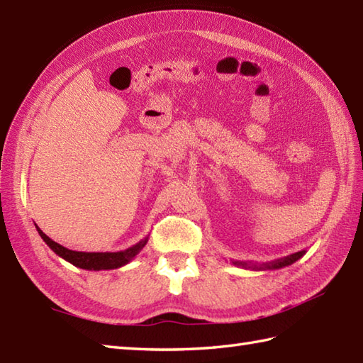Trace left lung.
I'll use <instances>...</instances> for the list:
<instances>
[{
	"label": "left lung",
	"instance_id": "obj_1",
	"mask_svg": "<svg viewBox=\"0 0 363 363\" xmlns=\"http://www.w3.org/2000/svg\"><path fill=\"white\" fill-rule=\"evenodd\" d=\"M304 254H306V250L293 252L290 256H285L281 259H274L272 262H265V264H251V262H242V260H233V264L235 267H240L245 269H254V272H268V269H279V268L295 264V262L303 257Z\"/></svg>",
	"mask_w": 363,
	"mask_h": 363
}]
</instances>
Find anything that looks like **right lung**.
Masks as SVG:
<instances>
[{"label": "right lung", "mask_w": 363, "mask_h": 363, "mask_svg": "<svg viewBox=\"0 0 363 363\" xmlns=\"http://www.w3.org/2000/svg\"><path fill=\"white\" fill-rule=\"evenodd\" d=\"M37 228V233L43 238V242L50 246V248L57 254L59 257L64 260L70 262L72 265L82 268V269H94V272H99V269H115L120 267H125L129 264L138 252L143 250V246L148 242V235L142 238L140 242L130 246V248L125 251H117V252H84V251H73L68 250L65 246L56 243L54 240L46 235L43 230Z\"/></svg>", "instance_id": "1"}]
</instances>
